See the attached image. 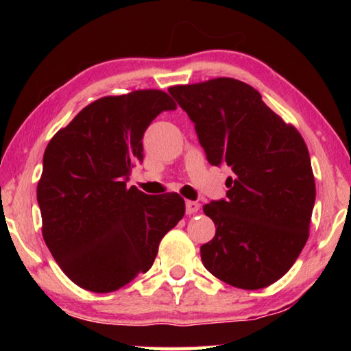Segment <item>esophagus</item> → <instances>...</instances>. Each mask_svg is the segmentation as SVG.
<instances>
[{"label": "esophagus", "instance_id": "34e87169", "mask_svg": "<svg viewBox=\"0 0 351 351\" xmlns=\"http://www.w3.org/2000/svg\"><path fill=\"white\" fill-rule=\"evenodd\" d=\"M199 203L197 201H186V212L189 215H195V213L199 212Z\"/></svg>", "mask_w": 351, "mask_h": 351}]
</instances>
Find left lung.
<instances>
[{
  "label": "left lung",
  "mask_w": 351,
  "mask_h": 351,
  "mask_svg": "<svg viewBox=\"0 0 351 351\" xmlns=\"http://www.w3.org/2000/svg\"><path fill=\"white\" fill-rule=\"evenodd\" d=\"M195 123L212 165H229L226 198L203 206L215 237L201 246L204 268L241 289L269 287L308 240L316 201L310 153L247 83L219 77L169 88Z\"/></svg>",
  "instance_id": "8db88e82"
}]
</instances>
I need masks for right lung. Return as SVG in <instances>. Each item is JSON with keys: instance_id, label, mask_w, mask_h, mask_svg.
Returning <instances> with one entry per match:
<instances>
[{"instance_id": "add662e5", "label": "right lung", "mask_w": 351, "mask_h": 351, "mask_svg": "<svg viewBox=\"0 0 351 351\" xmlns=\"http://www.w3.org/2000/svg\"><path fill=\"white\" fill-rule=\"evenodd\" d=\"M171 110L173 99L159 90L102 97L47 144L37 186L43 239L80 288L111 293L147 272L162 237L184 217L178 193L127 187L144 159L145 130Z\"/></svg>"}]
</instances>
